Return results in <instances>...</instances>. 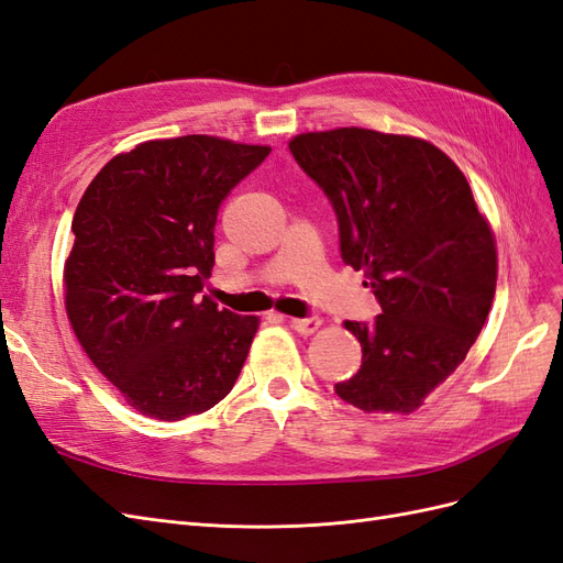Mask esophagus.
Here are the masks:
<instances>
[{"instance_id": "1", "label": "esophagus", "mask_w": 563, "mask_h": 563, "mask_svg": "<svg viewBox=\"0 0 563 563\" xmlns=\"http://www.w3.org/2000/svg\"><path fill=\"white\" fill-rule=\"evenodd\" d=\"M291 327L300 333V335H312L319 331L321 319L319 317H308V319H291Z\"/></svg>"}]
</instances>
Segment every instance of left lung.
I'll list each match as a JSON object with an SVG mask.
<instances>
[{
  "label": "left lung",
  "mask_w": 563,
  "mask_h": 563,
  "mask_svg": "<svg viewBox=\"0 0 563 563\" xmlns=\"http://www.w3.org/2000/svg\"><path fill=\"white\" fill-rule=\"evenodd\" d=\"M288 150L333 203L340 258L364 272L383 314L360 340L362 368L335 395L408 416L465 362L498 279L496 234L455 162L416 135L360 126L298 133Z\"/></svg>",
  "instance_id": "left-lung-1"
}]
</instances>
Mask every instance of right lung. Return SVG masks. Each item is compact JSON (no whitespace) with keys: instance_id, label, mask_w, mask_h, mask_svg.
I'll return each instance as SVG.
<instances>
[{"instance_id":"add662e5","label":"right lung","mask_w":563,"mask_h":563,"mask_svg":"<svg viewBox=\"0 0 563 563\" xmlns=\"http://www.w3.org/2000/svg\"><path fill=\"white\" fill-rule=\"evenodd\" d=\"M269 150L203 133L145 141L77 203L65 312L91 364L147 418L199 416L240 378L261 319L199 294L220 203Z\"/></svg>"}]
</instances>
